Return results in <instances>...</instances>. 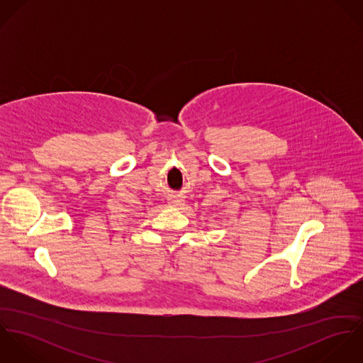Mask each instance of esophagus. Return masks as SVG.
Segmentation results:
<instances>
[{
  "mask_svg": "<svg viewBox=\"0 0 363 363\" xmlns=\"http://www.w3.org/2000/svg\"><path fill=\"white\" fill-rule=\"evenodd\" d=\"M182 203H183V200H182L180 197H177V196H173V197L169 199V204H170L172 207H180Z\"/></svg>",
  "mask_w": 363,
  "mask_h": 363,
  "instance_id": "34e87169",
  "label": "esophagus"
}]
</instances>
